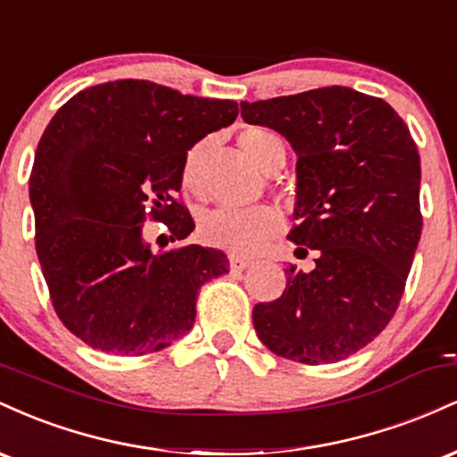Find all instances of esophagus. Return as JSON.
<instances>
[{"label":"esophagus","instance_id":"34e87169","mask_svg":"<svg viewBox=\"0 0 457 457\" xmlns=\"http://www.w3.org/2000/svg\"><path fill=\"white\" fill-rule=\"evenodd\" d=\"M251 266V260L240 258V255H229V269L232 270H245Z\"/></svg>","mask_w":457,"mask_h":457}]
</instances>
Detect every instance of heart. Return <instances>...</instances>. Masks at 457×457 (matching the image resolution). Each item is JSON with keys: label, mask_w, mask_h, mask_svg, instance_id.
Wrapping results in <instances>:
<instances>
[{"label": "heart", "mask_w": 457, "mask_h": 457, "mask_svg": "<svg viewBox=\"0 0 457 457\" xmlns=\"http://www.w3.org/2000/svg\"><path fill=\"white\" fill-rule=\"evenodd\" d=\"M206 141L191 145L182 161V187L191 195L202 199L206 195L202 178V161L206 154ZM240 150L255 162L264 174H277L286 162L283 141L270 130L251 127L238 135ZM283 223L279 212L269 206L249 208V211H212L199 221V238L204 245L228 251L232 255H251L281 232Z\"/></svg>", "instance_id": "obj_1"}]
</instances>
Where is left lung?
<instances>
[{"instance_id": "1", "label": "left lung", "mask_w": 457, "mask_h": 457, "mask_svg": "<svg viewBox=\"0 0 457 457\" xmlns=\"http://www.w3.org/2000/svg\"><path fill=\"white\" fill-rule=\"evenodd\" d=\"M240 115L296 150L290 240L316 249V269H286L283 295L253 307L255 333L283 359L337 363L400 307L423 228L417 144L389 103L342 86L240 103Z\"/></svg>"}]
</instances>
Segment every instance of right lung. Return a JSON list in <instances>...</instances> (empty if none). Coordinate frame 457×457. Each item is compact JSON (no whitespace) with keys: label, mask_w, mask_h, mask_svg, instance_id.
I'll list each match as a JSON object with an SVG mask.
<instances>
[{"label":"right lung","mask_w":457,"mask_h":457,"mask_svg":"<svg viewBox=\"0 0 457 457\" xmlns=\"http://www.w3.org/2000/svg\"><path fill=\"white\" fill-rule=\"evenodd\" d=\"M236 115L234 101L124 79L86 87L51 118L29 174L36 253L57 318L94 350L167 348L193 328L199 287L229 272L217 249L152 253L141 225L165 223L171 243L193 232L182 161Z\"/></svg>","instance_id":"1"}]
</instances>
